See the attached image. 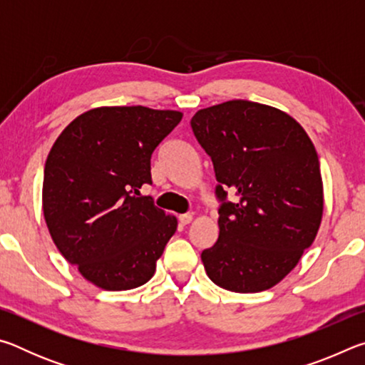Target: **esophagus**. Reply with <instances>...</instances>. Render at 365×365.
Wrapping results in <instances>:
<instances>
[{
	"instance_id": "obj_1",
	"label": "esophagus",
	"mask_w": 365,
	"mask_h": 365,
	"mask_svg": "<svg viewBox=\"0 0 365 365\" xmlns=\"http://www.w3.org/2000/svg\"><path fill=\"white\" fill-rule=\"evenodd\" d=\"M178 220H180L182 225H188L190 222L193 220V215H191V214H182V215H178Z\"/></svg>"
}]
</instances>
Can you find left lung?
I'll list each match as a JSON object with an SVG mask.
<instances>
[{"label": "left lung", "mask_w": 365, "mask_h": 365, "mask_svg": "<svg viewBox=\"0 0 365 365\" xmlns=\"http://www.w3.org/2000/svg\"><path fill=\"white\" fill-rule=\"evenodd\" d=\"M191 128L212 159L219 238L201 252L215 285L235 293L275 287L312 245L324 212L317 151L283 110L246 100L200 109ZM235 193L226 201V191Z\"/></svg>", "instance_id": "8db88e82"}]
</instances>
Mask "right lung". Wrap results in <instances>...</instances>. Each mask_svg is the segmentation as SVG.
Wrapping results in <instances>:
<instances>
[{
    "label": "right lung",
    "instance_id": "1",
    "mask_svg": "<svg viewBox=\"0 0 365 365\" xmlns=\"http://www.w3.org/2000/svg\"><path fill=\"white\" fill-rule=\"evenodd\" d=\"M183 114L145 106L86 110L54 141L43 177V214L54 245L83 279L108 292L145 285L177 219L140 188L151 154Z\"/></svg>",
    "mask_w": 365,
    "mask_h": 365
}]
</instances>
